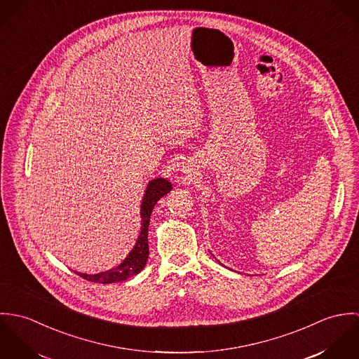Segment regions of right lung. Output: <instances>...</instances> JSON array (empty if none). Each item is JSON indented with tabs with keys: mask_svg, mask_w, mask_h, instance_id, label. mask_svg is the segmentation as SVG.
Returning <instances> with one entry per match:
<instances>
[{
	"mask_svg": "<svg viewBox=\"0 0 359 359\" xmlns=\"http://www.w3.org/2000/svg\"><path fill=\"white\" fill-rule=\"evenodd\" d=\"M172 189L171 182L167 178H154L149 181L145 195L141 203V232L140 236L133 248V250L128 253L117 266L107 269L104 272L100 273H81L76 272L80 275L83 279H87L90 282L95 283H114V282H123L127 280L131 276L138 275L144 266L147 265V261L149 258V246H148V228H149V221H151V214L154 211V205L167 195Z\"/></svg>",
	"mask_w": 359,
	"mask_h": 359,
	"instance_id": "1",
	"label": "right lung"
}]
</instances>
